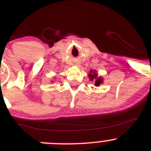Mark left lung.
<instances>
[{"instance_id": "obj_1", "label": "left lung", "mask_w": 151, "mask_h": 151, "mask_svg": "<svg viewBox=\"0 0 151 151\" xmlns=\"http://www.w3.org/2000/svg\"><path fill=\"white\" fill-rule=\"evenodd\" d=\"M91 73L89 74V77L91 78V80H93V79H96V81H95V85L96 86H99L102 83V79L101 77L97 78V74L95 73V72H93L92 73V71H91Z\"/></svg>"}]
</instances>
